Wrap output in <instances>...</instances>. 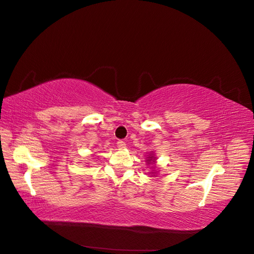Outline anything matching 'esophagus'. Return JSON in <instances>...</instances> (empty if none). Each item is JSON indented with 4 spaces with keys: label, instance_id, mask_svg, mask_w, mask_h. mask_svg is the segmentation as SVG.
<instances>
[{
    "label": "esophagus",
    "instance_id": "esophagus-1",
    "mask_svg": "<svg viewBox=\"0 0 254 254\" xmlns=\"http://www.w3.org/2000/svg\"><path fill=\"white\" fill-rule=\"evenodd\" d=\"M117 146H118L119 149H123V148L127 147V144H126V142L122 141V139H120V141H118Z\"/></svg>",
    "mask_w": 254,
    "mask_h": 254
}]
</instances>
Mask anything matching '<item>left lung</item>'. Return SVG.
Segmentation results:
<instances>
[{
	"mask_svg": "<svg viewBox=\"0 0 254 254\" xmlns=\"http://www.w3.org/2000/svg\"><path fill=\"white\" fill-rule=\"evenodd\" d=\"M155 160H156V157H155V155H154V153H152V154H149V156H148V159H146V161H147V164L149 165H152L153 163H155ZM153 168V167H152ZM153 174H155V172H153Z\"/></svg>",
	"mask_w": 254,
	"mask_h": 254,
	"instance_id": "1",
	"label": "left lung"
}]
</instances>
